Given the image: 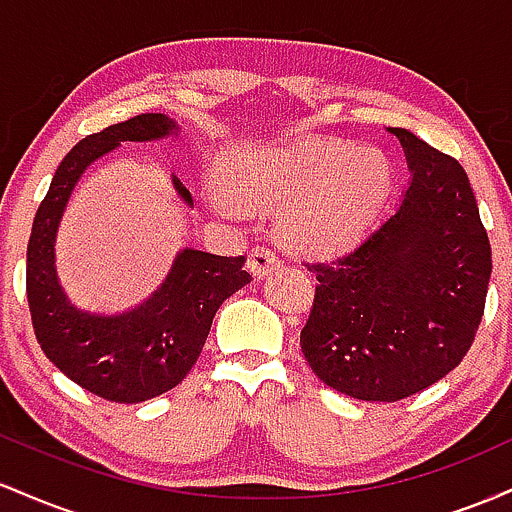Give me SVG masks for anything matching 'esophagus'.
<instances>
[{
    "label": "esophagus",
    "instance_id": "obj_1",
    "mask_svg": "<svg viewBox=\"0 0 512 512\" xmlns=\"http://www.w3.org/2000/svg\"><path fill=\"white\" fill-rule=\"evenodd\" d=\"M279 267V257L274 255V250L264 248V245H257V248L250 250L248 255V269L255 276H267L272 274L274 269Z\"/></svg>",
    "mask_w": 512,
    "mask_h": 512
}]
</instances>
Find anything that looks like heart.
<instances>
[{"label":"heart","mask_w":512,"mask_h":512,"mask_svg":"<svg viewBox=\"0 0 512 512\" xmlns=\"http://www.w3.org/2000/svg\"><path fill=\"white\" fill-rule=\"evenodd\" d=\"M219 170L221 180L207 182L211 207L231 221L248 219V204L279 207V236L305 255L356 245L392 190L387 158L346 142L240 144Z\"/></svg>","instance_id":"obj_1"}]
</instances>
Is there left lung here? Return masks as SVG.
<instances>
[{"label": "left lung", "instance_id": "1", "mask_svg": "<svg viewBox=\"0 0 512 512\" xmlns=\"http://www.w3.org/2000/svg\"><path fill=\"white\" fill-rule=\"evenodd\" d=\"M411 182L395 214L354 250L308 264V366L363 402H397L460 366L484 315L491 245L467 173L402 127Z\"/></svg>", "mask_w": 512, "mask_h": 512}]
</instances>
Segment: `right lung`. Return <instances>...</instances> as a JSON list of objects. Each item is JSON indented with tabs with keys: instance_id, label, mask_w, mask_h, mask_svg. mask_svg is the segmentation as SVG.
<instances>
[{
	"instance_id": "right-lung-1",
	"label": "right lung",
	"mask_w": 512,
	"mask_h": 512,
	"mask_svg": "<svg viewBox=\"0 0 512 512\" xmlns=\"http://www.w3.org/2000/svg\"><path fill=\"white\" fill-rule=\"evenodd\" d=\"M178 122L163 113H142L88 134L62 158L50 190L33 219L26 252V291L35 337L57 368L93 395L137 404L182 383L207 342L219 305L252 276L245 257H221L185 248L175 255L163 284L144 303L122 313H91L69 301L55 267V240L76 182L91 163L125 142H161ZM187 207L192 195L173 175Z\"/></svg>"
}]
</instances>
